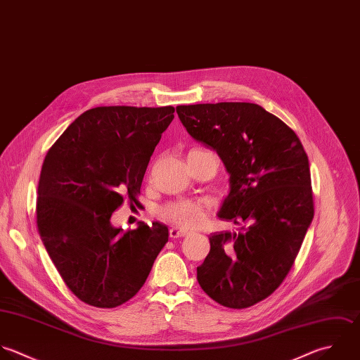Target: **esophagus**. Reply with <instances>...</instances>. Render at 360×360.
Wrapping results in <instances>:
<instances>
[{
  "instance_id": "1",
  "label": "esophagus",
  "mask_w": 360,
  "mask_h": 360,
  "mask_svg": "<svg viewBox=\"0 0 360 360\" xmlns=\"http://www.w3.org/2000/svg\"><path fill=\"white\" fill-rule=\"evenodd\" d=\"M188 234H189V231L182 230V229H179V227H171V229H169V237H171V238H179V237H185V236H188Z\"/></svg>"
}]
</instances>
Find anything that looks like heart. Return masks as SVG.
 <instances>
[{
	"mask_svg": "<svg viewBox=\"0 0 360 360\" xmlns=\"http://www.w3.org/2000/svg\"><path fill=\"white\" fill-rule=\"evenodd\" d=\"M207 151L203 148H193L188 153V155H192L195 153ZM207 205L200 200H178L171 202L160 207L158 214L160 217L171 221L172 224L184 229H193L203 223L206 217Z\"/></svg>",
	"mask_w": 360,
	"mask_h": 360,
	"instance_id": "1",
	"label": "heart"
}]
</instances>
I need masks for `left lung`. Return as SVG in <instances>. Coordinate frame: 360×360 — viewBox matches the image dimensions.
<instances>
[{
  "mask_svg": "<svg viewBox=\"0 0 360 360\" xmlns=\"http://www.w3.org/2000/svg\"><path fill=\"white\" fill-rule=\"evenodd\" d=\"M176 113L224 162L231 191L219 217L241 226L210 236L198 282L224 307H251L286 279L314 217L309 157L297 134L257 103L179 105Z\"/></svg>",
  "mask_w": 360,
  "mask_h": 360,
  "instance_id": "left-lung-1",
  "label": "left lung"
}]
</instances>
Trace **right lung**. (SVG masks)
I'll return each mask as SVG.
<instances>
[{"instance_id": "obj_1", "label": "right lung", "mask_w": 360, "mask_h": 360, "mask_svg": "<svg viewBox=\"0 0 360 360\" xmlns=\"http://www.w3.org/2000/svg\"><path fill=\"white\" fill-rule=\"evenodd\" d=\"M172 106H98L78 116L41 165L36 223L67 288L81 302L113 309L144 285L168 243L164 224L122 234L112 213L137 202L141 182Z\"/></svg>"}]
</instances>
